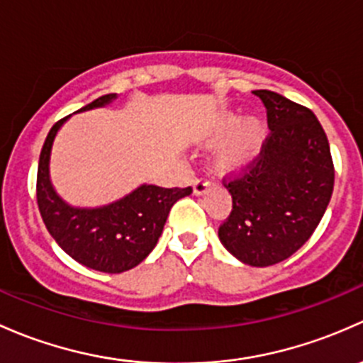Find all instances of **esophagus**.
<instances>
[{
    "label": "esophagus",
    "mask_w": 363,
    "mask_h": 363,
    "mask_svg": "<svg viewBox=\"0 0 363 363\" xmlns=\"http://www.w3.org/2000/svg\"><path fill=\"white\" fill-rule=\"evenodd\" d=\"M192 189L196 196H203V194H206L209 190V182L204 180V178H197V180H194L192 183Z\"/></svg>",
    "instance_id": "obj_1"
}]
</instances>
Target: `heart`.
Masks as SVG:
<instances>
[{"label":"heart","instance_id":"heart-1","mask_svg":"<svg viewBox=\"0 0 363 363\" xmlns=\"http://www.w3.org/2000/svg\"><path fill=\"white\" fill-rule=\"evenodd\" d=\"M211 141L225 140L215 155V167L222 173H230L248 166L265 141V122L257 115L241 118L227 111L218 117L211 130Z\"/></svg>","mask_w":363,"mask_h":363}]
</instances>
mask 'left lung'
Wrapping results in <instances>:
<instances>
[{"mask_svg": "<svg viewBox=\"0 0 363 363\" xmlns=\"http://www.w3.org/2000/svg\"><path fill=\"white\" fill-rule=\"evenodd\" d=\"M267 110L259 157L225 182L233 211L218 238L242 264L267 267L294 255L318 227L334 190L327 134L309 108L272 91H253Z\"/></svg>", "mask_w": 363, "mask_h": 363, "instance_id": "obj_1", "label": "left lung"}]
</instances>
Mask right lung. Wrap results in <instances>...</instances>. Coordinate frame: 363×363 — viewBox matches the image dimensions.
Masks as SVG:
<instances>
[{
  "instance_id": "obj_1",
  "label": "right lung",
  "mask_w": 363,
  "mask_h": 363,
  "mask_svg": "<svg viewBox=\"0 0 363 363\" xmlns=\"http://www.w3.org/2000/svg\"><path fill=\"white\" fill-rule=\"evenodd\" d=\"M115 99L117 94L101 96L78 111L103 108ZM68 118L54 124L40 154L36 178L40 215L55 242L78 264L110 274L129 271L155 248L173 204L190 196L192 189H162L143 183L104 206H71L55 192L50 180L52 145Z\"/></svg>"
}]
</instances>
